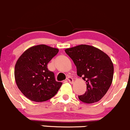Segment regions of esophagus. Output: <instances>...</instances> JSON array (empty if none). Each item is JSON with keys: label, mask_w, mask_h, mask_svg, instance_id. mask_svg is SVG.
Here are the masks:
<instances>
[{"label": "esophagus", "mask_w": 130, "mask_h": 130, "mask_svg": "<svg viewBox=\"0 0 130 130\" xmlns=\"http://www.w3.org/2000/svg\"><path fill=\"white\" fill-rule=\"evenodd\" d=\"M67 79H68V82H69L70 83H73V82H74V80H73V78H72L71 77H70V76L68 77Z\"/></svg>", "instance_id": "obj_1"}]
</instances>
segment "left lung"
<instances>
[{"instance_id":"1","label":"left lung","mask_w":130,"mask_h":130,"mask_svg":"<svg viewBox=\"0 0 130 130\" xmlns=\"http://www.w3.org/2000/svg\"><path fill=\"white\" fill-rule=\"evenodd\" d=\"M76 66L77 74L86 81L87 91L78 97L82 102L92 104L99 101L111 85L114 66L108 55L88 45H79L65 49Z\"/></svg>"}]
</instances>
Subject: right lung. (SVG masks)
<instances>
[{
  "label": "right lung",
  "instance_id": "right-lung-1",
  "mask_svg": "<svg viewBox=\"0 0 130 130\" xmlns=\"http://www.w3.org/2000/svg\"><path fill=\"white\" fill-rule=\"evenodd\" d=\"M59 49L46 45L32 46L16 61L14 77L16 85L26 97L31 101H47L57 93L62 83L56 82L47 64Z\"/></svg>",
  "mask_w": 130,
  "mask_h": 130
}]
</instances>
